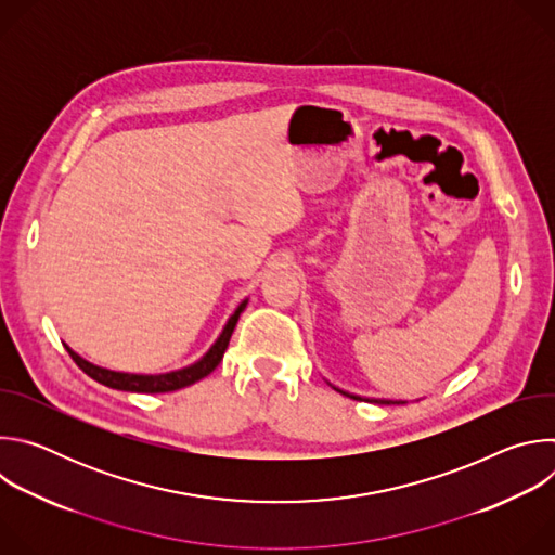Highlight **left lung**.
I'll list each match as a JSON object with an SVG mask.
<instances>
[{
	"label": "left lung",
	"mask_w": 555,
	"mask_h": 555,
	"mask_svg": "<svg viewBox=\"0 0 555 555\" xmlns=\"http://www.w3.org/2000/svg\"><path fill=\"white\" fill-rule=\"evenodd\" d=\"M343 392V390H340ZM343 395H347V398H351V400H362V398H356V395H349V392H343ZM371 402V400H369ZM375 404H400V402H384V400H375Z\"/></svg>",
	"instance_id": "left-lung-1"
}]
</instances>
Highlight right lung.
Segmentation results:
<instances>
[{
    "label": "right lung",
    "instance_id": "obj_1",
    "mask_svg": "<svg viewBox=\"0 0 555 555\" xmlns=\"http://www.w3.org/2000/svg\"><path fill=\"white\" fill-rule=\"evenodd\" d=\"M246 302H242L240 307H236V311L230 315L228 325L223 327L219 340L210 347V351L193 366H186L182 371H173V373H165V375H133V373H116V371H107V369H101V366H94L90 362H86L83 358H78L72 349H67V353L72 356V360L78 364V369H81L83 373H88L92 379L109 386V388H116V390H131V392H171V390H178V388H184L189 384H195L197 379L206 377L208 373L215 371V366L221 362L223 358V351L228 349V343H230V336L234 332V325L236 321H240V313L244 311Z\"/></svg>",
    "mask_w": 555,
    "mask_h": 555
}]
</instances>
